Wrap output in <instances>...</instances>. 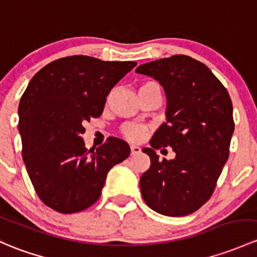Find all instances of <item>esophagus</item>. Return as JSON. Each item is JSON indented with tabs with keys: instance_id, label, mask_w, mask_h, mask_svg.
Segmentation results:
<instances>
[{
	"instance_id": "esophagus-1",
	"label": "esophagus",
	"mask_w": 257,
	"mask_h": 257,
	"mask_svg": "<svg viewBox=\"0 0 257 257\" xmlns=\"http://www.w3.org/2000/svg\"><path fill=\"white\" fill-rule=\"evenodd\" d=\"M140 151H142V149H140V148L138 147V145H132V147H131L132 155H137V154H139Z\"/></svg>"
}]
</instances>
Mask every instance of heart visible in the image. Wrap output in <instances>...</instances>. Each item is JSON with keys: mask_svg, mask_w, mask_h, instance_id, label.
<instances>
[{"mask_svg": "<svg viewBox=\"0 0 257 257\" xmlns=\"http://www.w3.org/2000/svg\"><path fill=\"white\" fill-rule=\"evenodd\" d=\"M148 83H154V82H147L144 83V85H148ZM145 132H147L145 126L140 125V124H136V123L126 124V125H124L123 129H121L123 136L128 140H131V142H139V140L143 139V137L145 136Z\"/></svg>", "mask_w": 257, "mask_h": 257, "instance_id": "b5f03b06", "label": "heart"}]
</instances>
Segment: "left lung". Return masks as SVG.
<instances>
[{"mask_svg":"<svg viewBox=\"0 0 257 257\" xmlns=\"http://www.w3.org/2000/svg\"><path fill=\"white\" fill-rule=\"evenodd\" d=\"M138 74L154 77L167 98L166 121L154 137L150 167L140 177V191L151 209L169 217L196 212L210 198L229 158L234 133L230 96L213 72L187 55L143 64ZM171 146L174 161L160 162L155 150Z\"/></svg>","mask_w":257,"mask_h":257,"instance_id":"left-lung-1","label":"left lung"}]
</instances>
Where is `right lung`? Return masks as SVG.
<instances>
[{
	"mask_svg": "<svg viewBox=\"0 0 257 257\" xmlns=\"http://www.w3.org/2000/svg\"><path fill=\"white\" fill-rule=\"evenodd\" d=\"M136 65L66 56L45 65L28 83L18 107L22 156L45 206L64 214L87 209L101 197L108 171L129 156L124 140L110 137L93 151L81 136Z\"/></svg>",
	"mask_w": 257,
	"mask_h": 257,
	"instance_id": "add662e5",
	"label": "right lung"
}]
</instances>
